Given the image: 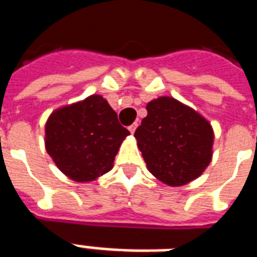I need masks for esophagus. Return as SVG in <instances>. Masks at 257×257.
Here are the masks:
<instances>
[{
  "mask_svg": "<svg viewBox=\"0 0 257 257\" xmlns=\"http://www.w3.org/2000/svg\"><path fill=\"white\" fill-rule=\"evenodd\" d=\"M136 128H137V122H133L132 125H129V126H128V129L131 131V133H135Z\"/></svg>",
  "mask_w": 257,
  "mask_h": 257,
  "instance_id": "34e87169",
  "label": "esophagus"
}]
</instances>
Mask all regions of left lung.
I'll list each match as a JSON object with an SVG mask.
<instances>
[{
  "label": "left lung",
  "instance_id": "8db88e82",
  "mask_svg": "<svg viewBox=\"0 0 257 257\" xmlns=\"http://www.w3.org/2000/svg\"><path fill=\"white\" fill-rule=\"evenodd\" d=\"M147 110L135 137L148 171L171 187L199 177L212 159L211 124L172 97L152 100Z\"/></svg>",
  "mask_w": 257,
  "mask_h": 257
}]
</instances>
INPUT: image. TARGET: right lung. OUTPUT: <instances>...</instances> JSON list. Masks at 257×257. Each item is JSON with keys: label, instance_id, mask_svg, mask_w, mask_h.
Returning <instances> with one entry per match:
<instances>
[{"label": "right lung", "instance_id": "add662e5", "mask_svg": "<svg viewBox=\"0 0 257 257\" xmlns=\"http://www.w3.org/2000/svg\"><path fill=\"white\" fill-rule=\"evenodd\" d=\"M128 135L108 101L93 94L50 114L45 125V147L62 173L77 183H88L113 168Z\"/></svg>", "mask_w": 257, "mask_h": 257}]
</instances>
